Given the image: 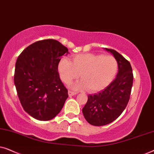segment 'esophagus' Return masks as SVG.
I'll list each match as a JSON object with an SVG mask.
<instances>
[{"instance_id": "esophagus-1", "label": "esophagus", "mask_w": 154, "mask_h": 154, "mask_svg": "<svg viewBox=\"0 0 154 154\" xmlns=\"http://www.w3.org/2000/svg\"><path fill=\"white\" fill-rule=\"evenodd\" d=\"M68 93H69V96H73V95H75V94H77L78 93L77 92H73V91H71V90H69V92H68Z\"/></svg>"}]
</instances>
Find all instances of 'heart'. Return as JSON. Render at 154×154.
I'll use <instances>...</instances> for the list:
<instances>
[{
    "label": "heart",
    "instance_id": "b5f03b06",
    "mask_svg": "<svg viewBox=\"0 0 154 154\" xmlns=\"http://www.w3.org/2000/svg\"><path fill=\"white\" fill-rule=\"evenodd\" d=\"M118 70V62L112 56L92 53L77 54L71 61L63 58L58 64L60 79L66 84L77 79L81 81L72 85L74 89L87 88L90 92L104 89L112 81Z\"/></svg>",
    "mask_w": 154,
    "mask_h": 154
}]
</instances>
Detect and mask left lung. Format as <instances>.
Returning <instances> with one entry per match:
<instances>
[{"label": "left lung", "mask_w": 154, "mask_h": 154, "mask_svg": "<svg viewBox=\"0 0 154 154\" xmlns=\"http://www.w3.org/2000/svg\"><path fill=\"white\" fill-rule=\"evenodd\" d=\"M104 49L114 56L119 71L116 79L105 89L88 95L82 111L86 121L94 126L107 125L120 116L130 100L133 83L130 62L116 50Z\"/></svg>", "instance_id": "8db88e82"}]
</instances>
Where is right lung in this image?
<instances>
[{
	"instance_id": "obj_1",
	"label": "right lung",
	"mask_w": 154,
	"mask_h": 154,
	"mask_svg": "<svg viewBox=\"0 0 154 154\" xmlns=\"http://www.w3.org/2000/svg\"><path fill=\"white\" fill-rule=\"evenodd\" d=\"M68 49L53 39L28 46L18 57L14 82L23 109L39 121L56 116L68 97V90L60 79L58 64Z\"/></svg>"
}]
</instances>
